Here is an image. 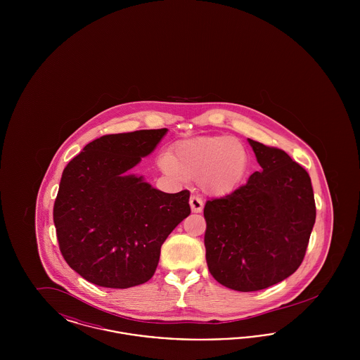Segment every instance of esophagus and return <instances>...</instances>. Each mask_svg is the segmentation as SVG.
<instances>
[{"label":"esophagus","instance_id":"1","mask_svg":"<svg viewBox=\"0 0 360 360\" xmlns=\"http://www.w3.org/2000/svg\"><path fill=\"white\" fill-rule=\"evenodd\" d=\"M188 204H190L193 213H201L204 209V202L198 195H191L188 200Z\"/></svg>","mask_w":360,"mask_h":360}]
</instances>
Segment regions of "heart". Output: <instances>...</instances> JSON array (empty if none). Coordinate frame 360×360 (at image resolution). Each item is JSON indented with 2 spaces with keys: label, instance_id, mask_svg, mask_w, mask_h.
Segmentation results:
<instances>
[{
  "label": "heart",
  "instance_id": "1",
  "mask_svg": "<svg viewBox=\"0 0 360 360\" xmlns=\"http://www.w3.org/2000/svg\"><path fill=\"white\" fill-rule=\"evenodd\" d=\"M159 166L178 182L201 179L207 193L225 195L243 181L248 156L244 146L233 137H195L179 143L174 155H160Z\"/></svg>",
  "mask_w": 360,
  "mask_h": 360
}]
</instances>
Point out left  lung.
<instances>
[{"label":"left lung","instance_id":"1","mask_svg":"<svg viewBox=\"0 0 360 360\" xmlns=\"http://www.w3.org/2000/svg\"><path fill=\"white\" fill-rule=\"evenodd\" d=\"M257 163L244 186L206 201V263L225 288L257 291L302 263L316 221L308 172L285 151L248 139Z\"/></svg>","mask_w":360,"mask_h":360}]
</instances>
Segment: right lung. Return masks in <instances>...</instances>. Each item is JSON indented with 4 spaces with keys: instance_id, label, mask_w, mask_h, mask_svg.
Wrapping results in <instances>:
<instances>
[{
    "instance_id": "obj_1",
    "label": "right lung",
    "mask_w": 360,
    "mask_h": 360,
    "mask_svg": "<svg viewBox=\"0 0 360 360\" xmlns=\"http://www.w3.org/2000/svg\"><path fill=\"white\" fill-rule=\"evenodd\" d=\"M167 128L105 135L65 167L53 204L60 252L86 281L128 289L150 281L160 247L190 214L188 190L163 193L129 174Z\"/></svg>"
}]
</instances>
